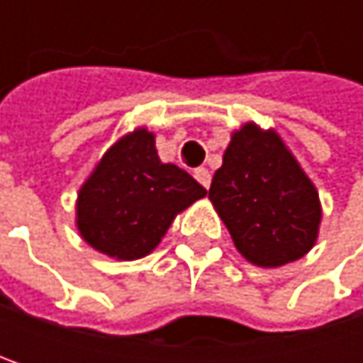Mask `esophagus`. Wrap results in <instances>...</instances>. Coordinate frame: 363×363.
Instances as JSON below:
<instances>
[{"label": "esophagus", "mask_w": 363, "mask_h": 363, "mask_svg": "<svg viewBox=\"0 0 363 363\" xmlns=\"http://www.w3.org/2000/svg\"><path fill=\"white\" fill-rule=\"evenodd\" d=\"M193 177L199 181V184H203L206 189L210 186V172H208V168H203V166L201 168H195L193 170Z\"/></svg>", "instance_id": "obj_1"}]
</instances>
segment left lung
Wrapping results in <instances>:
<instances>
[{"label":"left lung","mask_w":363,"mask_h":363,"mask_svg":"<svg viewBox=\"0 0 363 363\" xmlns=\"http://www.w3.org/2000/svg\"><path fill=\"white\" fill-rule=\"evenodd\" d=\"M248 262L273 269L309 252L320 235V193L277 130L248 121L231 134L208 193Z\"/></svg>","instance_id":"1"}]
</instances>
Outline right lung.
I'll list each match as a JSON object with an SVG mask.
<instances>
[{
	"mask_svg": "<svg viewBox=\"0 0 363 363\" xmlns=\"http://www.w3.org/2000/svg\"><path fill=\"white\" fill-rule=\"evenodd\" d=\"M208 191L174 164H164L155 134L136 128L113 143L79 186L75 225L82 240L115 260L151 254L172 220Z\"/></svg>",
	"mask_w": 363,
	"mask_h": 363,
	"instance_id": "obj_1",
	"label": "right lung"
}]
</instances>
